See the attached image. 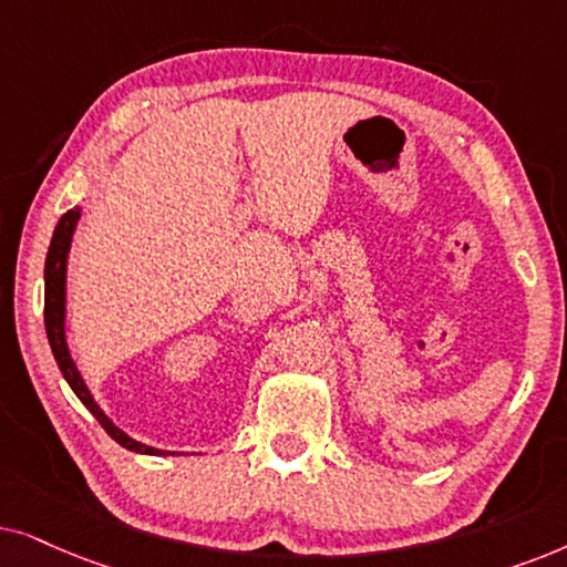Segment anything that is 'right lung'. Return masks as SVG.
<instances>
[{
	"mask_svg": "<svg viewBox=\"0 0 567 567\" xmlns=\"http://www.w3.org/2000/svg\"><path fill=\"white\" fill-rule=\"evenodd\" d=\"M78 220H80V207H74V209H70V213L62 215V220H59L56 230H54V238H51V246H49V254H47V269H43V277H47V298H43V321H47V334H49L51 352H54L59 371L64 373L66 383H70L72 391H74V394H78L80 402L85 404L90 412H93V417L101 422L105 433H109L113 441L118 443V446H124V449H130V451H137V454L161 456V454H165V451L150 449V446H145V443H137V441H134V437L126 435L124 430H118L109 417H105L101 406L95 404V399L90 396L85 381H82L78 365H74L72 354H70V350H66V339H64L66 254H70L72 233H74V228H78Z\"/></svg>",
	"mask_w": 567,
	"mask_h": 567,
	"instance_id": "add662e5",
	"label": "right lung"
}]
</instances>
